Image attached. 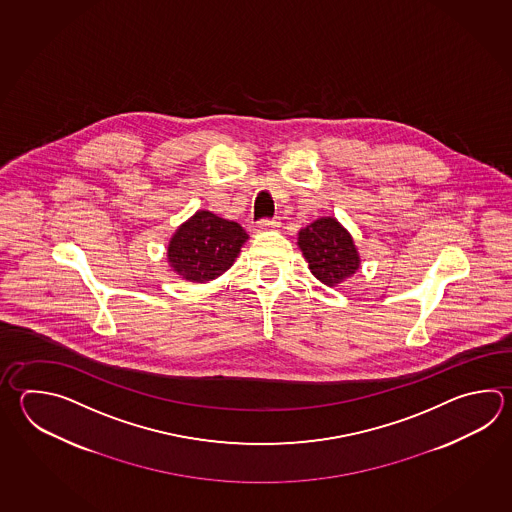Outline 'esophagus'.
Masks as SVG:
<instances>
[{
    "label": "esophagus",
    "instance_id": "34e87169",
    "mask_svg": "<svg viewBox=\"0 0 512 512\" xmlns=\"http://www.w3.org/2000/svg\"><path fill=\"white\" fill-rule=\"evenodd\" d=\"M279 224H281V222H279L277 219L259 220V222H257V226H255V231L275 230V228H279Z\"/></svg>",
    "mask_w": 512,
    "mask_h": 512
}]
</instances>
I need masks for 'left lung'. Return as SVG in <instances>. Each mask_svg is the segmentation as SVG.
<instances>
[{"mask_svg":"<svg viewBox=\"0 0 512 512\" xmlns=\"http://www.w3.org/2000/svg\"><path fill=\"white\" fill-rule=\"evenodd\" d=\"M297 246L317 281L334 288L361 268L354 237L334 217L313 220L297 233Z\"/></svg>","mask_w":512,"mask_h":512,"instance_id":"obj_1","label":"left lung"}]
</instances>
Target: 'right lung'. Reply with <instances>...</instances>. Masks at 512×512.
Listing matches in <instances>:
<instances>
[{"label":"right lung","mask_w":512,"mask_h":512,"mask_svg":"<svg viewBox=\"0 0 512 512\" xmlns=\"http://www.w3.org/2000/svg\"><path fill=\"white\" fill-rule=\"evenodd\" d=\"M248 239L237 222L199 209L171 235L167 264L182 281H213L230 270Z\"/></svg>","instance_id":"1"}]
</instances>
